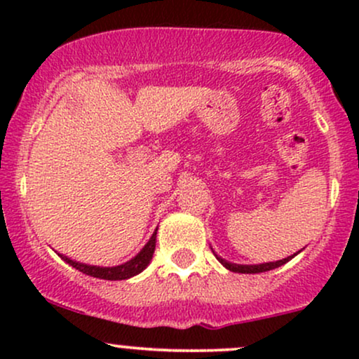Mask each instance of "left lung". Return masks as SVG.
Masks as SVG:
<instances>
[{
	"label": "left lung",
	"mask_w": 359,
	"mask_h": 359,
	"mask_svg": "<svg viewBox=\"0 0 359 359\" xmlns=\"http://www.w3.org/2000/svg\"><path fill=\"white\" fill-rule=\"evenodd\" d=\"M214 253V251H212ZM299 253V251H297ZM297 253H294L292 257H287L283 259H278V262H269V263H259V265H238V263H231L228 262V259L217 257L216 253H214V257L217 258V262L221 263L224 269H228L229 271H234V273H262V271H269V270H273V269H278V266L285 265L287 262H290L292 258L295 257Z\"/></svg>",
	"instance_id": "left-lung-1"
}]
</instances>
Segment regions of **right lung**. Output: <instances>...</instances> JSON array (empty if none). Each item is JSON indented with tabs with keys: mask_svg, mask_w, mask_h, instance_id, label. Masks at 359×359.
Returning <instances> with one entry per match:
<instances>
[{
	"mask_svg": "<svg viewBox=\"0 0 359 359\" xmlns=\"http://www.w3.org/2000/svg\"><path fill=\"white\" fill-rule=\"evenodd\" d=\"M158 229V228H156ZM156 229L151 234V238L148 240V243L143 246L142 251L130 259V262L123 263V265L118 266H96V265H88V263H79L76 259H71L65 255H60L59 257L64 259L65 263L72 266V269L82 271V273L90 275L94 278H102V280H126L135 277V275L142 273L143 270L150 265L151 257H154V251H155V243H156Z\"/></svg>",
	"mask_w": 359,
	"mask_h": 359,
	"instance_id": "1",
	"label": "right lung"
}]
</instances>
